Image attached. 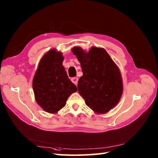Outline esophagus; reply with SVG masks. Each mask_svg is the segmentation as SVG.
Masks as SVG:
<instances>
[{"instance_id": "esophagus-1", "label": "esophagus", "mask_w": 158, "mask_h": 158, "mask_svg": "<svg viewBox=\"0 0 158 158\" xmlns=\"http://www.w3.org/2000/svg\"><path fill=\"white\" fill-rule=\"evenodd\" d=\"M71 80L74 84H77V82H78V78H77V77H72Z\"/></svg>"}]
</instances>
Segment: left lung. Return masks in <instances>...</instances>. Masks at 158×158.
Instances as JSON below:
<instances>
[{"label":"left lung","mask_w":158,"mask_h":158,"mask_svg":"<svg viewBox=\"0 0 158 158\" xmlns=\"http://www.w3.org/2000/svg\"><path fill=\"white\" fill-rule=\"evenodd\" d=\"M72 52L83 72L77 85L79 93L93 110L106 113L118 103L123 91L119 69L103 48L92 47L86 52L74 47Z\"/></svg>","instance_id":"obj_1"}]
</instances>
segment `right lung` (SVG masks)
<instances>
[{
	"mask_svg": "<svg viewBox=\"0 0 158 158\" xmlns=\"http://www.w3.org/2000/svg\"><path fill=\"white\" fill-rule=\"evenodd\" d=\"M63 60L60 52L51 50L42 57L34 77L32 86L36 101L49 113L62 109L68 97L77 91L62 65Z\"/></svg>",
	"mask_w": 158,
	"mask_h": 158,
	"instance_id": "right-lung-1",
	"label": "right lung"
}]
</instances>
